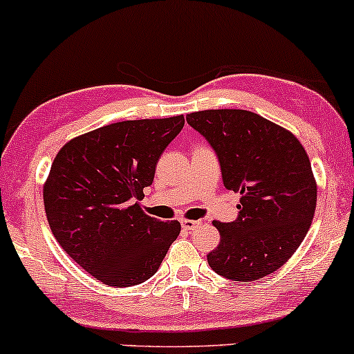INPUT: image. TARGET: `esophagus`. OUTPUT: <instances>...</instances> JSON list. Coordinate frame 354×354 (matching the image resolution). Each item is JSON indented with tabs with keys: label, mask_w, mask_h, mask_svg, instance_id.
I'll return each mask as SVG.
<instances>
[{
	"label": "esophagus",
	"mask_w": 354,
	"mask_h": 354,
	"mask_svg": "<svg viewBox=\"0 0 354 354\" xmlns=\"http://www.w3.org/2000/svg\"><path fill=\"white\" fill-rule=\"evenodd\" d=\"M181 225H183V230L193 231V230H196L198 226L201 225V221H194V219H183Z\"/></svg>",
	"instance_id": "1"
}]
</instances>
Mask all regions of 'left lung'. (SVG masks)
Segmentation results:
<instances>
[{
    "label": "left lung",
    "mask_w": 354,
    "mask_h": 354,
    "mask_svg": "<svg viewBox=\"0 0 354 354\" xmlns=\"http://www.w3.org/2000/svg\"><path fill=\"white\" fill-rule=\"evenodd\" d=\"M186 121L216 153L226 189L241 194L238 218L214 221L221 241L211 270L253 281L281 268L301 245L316 208V181L298 138L246 109H206Z\"/></svg>",
    "instance_id": "1"
}]
</instances>
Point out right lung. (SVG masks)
Returning <instances> with one entry per match:
<instances>
[{
	"mask_svg": "<svg viewBox=\"0 0 354 354\" xmlns=\"http://www.w3.org/2000/svg\"><path fill=\"white\" fill-rule=\"evenodd\" d=\"M185 116L120 121L68 141L43 189L50 228L78 265L108 286H135L156 273L178 238V221L141 211L156 161Z\"/></svg>",
	"mask_w": 354,
	"mask_h": 354,
	"instance_id": "1",
	"label": "right lung"
}]
</instances>
